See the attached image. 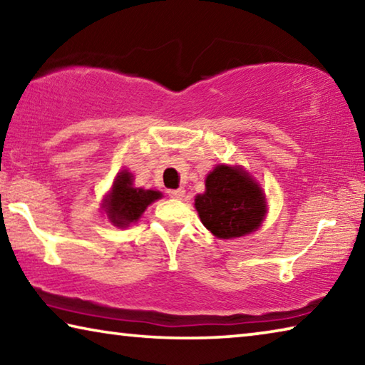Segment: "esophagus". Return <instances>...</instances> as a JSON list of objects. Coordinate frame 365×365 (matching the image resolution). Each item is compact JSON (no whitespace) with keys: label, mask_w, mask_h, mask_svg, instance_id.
<instances>
[{"label":"esophagus","mask_w":365,"mask_h":365,"mask_svg":"<svg viewBox=\"0 0 365 365\" xmlns=\"http://www.w3.org/2000/svg\"><path fill=\"white\" fill-rule=\"evenodd\" d=\"M170 197H174V200H182L185 196V190L183 188H177V190H169L168 191Z\"/></svg>","instance_id":"obj_1"}]
</instances>
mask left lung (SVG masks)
Returning <instances> with one entry per match:
<instances>
[{
	"mask_svg": "<svg viewBox=\"0 0 365 365\" xmlns=\"http://www.w3.org/2000/svg\"><path fill=\"white\" fill-rule=\"evenodd\" d=\"M200 219L214 237L230 240L261 227L267 212L262 188L240 165H217L206 177V191L195 197Z\"/></svg>",
	"mask_w": 365,
	"mask_h": 365,
	"instance_id": "8db88e82",
	"label": "left lung"
}]
</instances>
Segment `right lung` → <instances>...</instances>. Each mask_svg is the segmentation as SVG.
<instances>
[{
    "mask_svg": "<svg viewBox=\"0 0 365 365\" xmlns=\"http://www.w3.org/2000/svg\"><path fill=\"white\" fill-rule=\"evenodd\" d=\"M132 177L128 170L119 172L110 193L104 200V211L108 214V219L120 228L135 224L145 209L163 196V193L154 190L135 188Z\"/></svg>",
    "mask_w": 365,
    "mask_h": 365,
    "instance_id": "1",
    "label": "right lung"
}]
</instances>
